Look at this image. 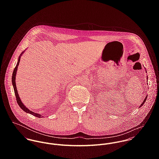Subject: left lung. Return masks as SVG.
I'll use <instances>...</instances> for the list:
<instances>
[{
	"label": "left lung",
	"mask_w": 159,
	"mask_h": 159,
	"mask_svg": "<svg viewBox=\"0 0 159 159\" xmlns=\"http://www.w3.org/2000/svg\"><path fill=\"white\" fill-rule=\"evenodd\" d=\"M145 69H146V68H145ZM146 73H147V71H146ZM148 76H147V81H148ZM147 97H148V95H146V97H145V98H144V101H143V103H141V105H140V106H139V107H142V106H143V105H144V102H146V99H147Z\"/></svg>",
	"instance_id": "obj_1"
}]
</instances>
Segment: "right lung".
<instances>
[{
	"mask_svg": "<svg viewBox=\"0 0 159 159\" xmlns=\"http://www.w3.org/2000/svg\"><path fill=\"white\" fill-rule=\"evenodd\" d=\"M25 51H23L20 56H19V58H18V62H17V64L15 67V68H14V70H13V74H12V78H11V81H12V85L13 86V89H14V91H15V96H16V101H17V103L18 104V105L20 106V107L23 110V111H24L25 113H27L30 114L34 116H36L37 117H41V114H40L35 113L32 111H30V110H29L24 104L23 103V102H21V98H20V96H19V94L18 93V90H17V88H16V72H17V70H18V66H19V64H20V59H21V57L22 56L23 53Z\"/></svg>",
	"mask_w": 159,
	"mask_h": 159,
	"instance_id": "right-lung-1",
	"label": "right lung"
}]
</instances>
